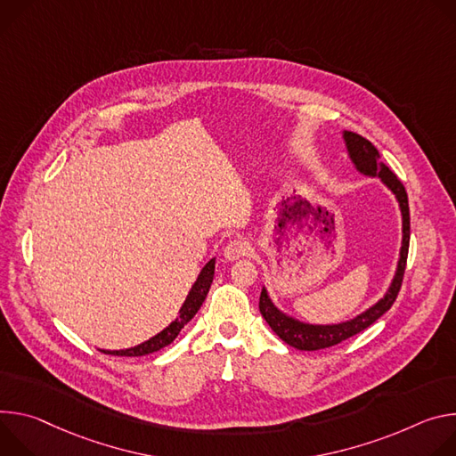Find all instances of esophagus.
<instances>
[{"mask_svg": "<svg viewBox=\"0 0 456 456\" xmlns=\"http://www.w3.org/2000/svg\"><path fill=\"white\" fill-rule=\"evenodd\" d=\"M248 251H249V244H248L246 240H242V239H233V240H230V242L224 246L223 257H224L226 261L233 263V261H239L240 257H244V256L248 254Z\"/></svg>", "mask_w": 456, "mask_h": 456, "instance_id": "34e87169", "label": "esophagus"}]
</instances>
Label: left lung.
<instances>
[{
	"mask_svg": "<svg viewBox=\"0 0 456 456\" xmlns=\"http://www.w3.org/2000/svg\"><path fill=\"white\" fill-rule=\"evenodd\" d=\"M342 139L346 144L347 158L351 159L355 170L364 177H377L396 199L398 210L402 217V240H400V251L398 261L395 268V275L386 289V293L371 305L368 310L353 317L349 321H342L337 324H312L306 321H300L284 310H281L275 302L272 300L266 286H263L261 298H259V310L265 321L270 324V328L284 340L288 346L300 349V351H317L324 347H331L353 335L361 333L362 330L370 328L379 317H382L395 302L403 270H406L408 261V248H410V205H408V193L403 190L402 183L396 179V175L380 161L379 150L362 135L355 132H342Z\"/></svg>",
	"mask_w": 456,
	"mask_h": 456,
	"instance_id": "1",
	"label": "left lung"
}]
</instances>
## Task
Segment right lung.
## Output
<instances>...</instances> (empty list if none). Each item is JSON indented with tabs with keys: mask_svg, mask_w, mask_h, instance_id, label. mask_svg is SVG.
I'll list each match as a JSON object with an SVG mask.
<instances>
[{
	"mask_svg": "<svg viewBox=\"0 0 456 456\" xmlns=\"http://www.w3.org/2000/svg\"><path fill=\"white\" fill-rule=\"evenodd\" d=\"M214 272H216V257L202 266V270L199 272L195 282L191 284V288L183 302V306H181L175 321H172L163 331H159L154 337H150L148 340H144L137 346L126 347V349H99V351L107 353V355H119V357H142V355H150V353L159 351L165 346L172 344L174 338L179 335V331L184 328V324H188L193 319V315L197 314L202 302H205L208 289L212 286V281H214Z\"/></svg>",
	"mask_w": 456,
	"mask_h": 456,
	"instance_id": "obj_1",
	"label": "right lung"
}]
</instances>
